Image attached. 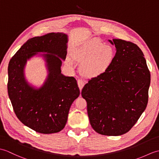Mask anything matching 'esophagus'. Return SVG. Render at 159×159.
<instances>
[{"mask_svg":"<svg viewBox=\"0 0 159 159\" xmlns=\"http://www.w3.org/2000/svg\"><path fill=\"white\" fill-rule=\"evenodd\" d=\"M78 85L79 87V89L81 90L83 89V86L85 85V82L83 79H79L78 80Z\"/></svg>","mask_w":159,"mask_h":159,"instance_id":"1","label":"esophagus"}]
</instances>
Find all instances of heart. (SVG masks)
I'll use <instances>...</instances> for the list:
<instances>
[{
	"mask_svg": "<svg viewBox=\"0 0 159 159\" xmlns=\"http://www.w3.org/2000/svg\"><path fill=\"white\" fill-rule=\"evenodd\" d=\"M72 57L78 62L83 63L81 70L85 76L96 77L105 72L110 67L114 59V51L110 46L91 39L74 48ZM66 63L69 66L74 65L70 57H67Z\"/></svg>",
	"mask_w": 159,
	"mask_h": 159,
	"instance_id": "b5f03b06",
	"label": "heart"
}]
</instances>
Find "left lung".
I'll return each mask as SVG.
<instances>
[{
	"instance_id": "obj_1",
	"label": "left lung",
	"mask_w": 159,
	"mask_h": 159,
	"mask_svg": "<svg viewBox=\"0 0 159 159\" xmlns=\"http://www.w3.org/2000/svg\"><path fill=\"white\" fill-rule=\"evenodd\" d=\"M116 53L105 72L83 87L91 126L107 136L126 133L146 109L150 73L139 46L120 39L109 40Z\"/></svg>"
}]
</instances>
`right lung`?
<instances>
[{"instance_id": "right-lung-1", "label": "right lung", "mask_w": 159, "mask_h": 159, "mask_svg": "<svg viewBox=\"0 0 159 159\" xmlns=\"http://www.w3.org/2000/svg\"><path fill=\"white\" fill-rule=\"evenodd\" d=\"M67 35L50 33L35 37L24 43L8 66L7 90L19 120L38 133H58L65 127L70 107L80 95L76 80L61 74L62 60L67 55ZM46 61L48 75L39 89L25 80L27 61L38 53Z\"/></svg>"}]
</instances>
